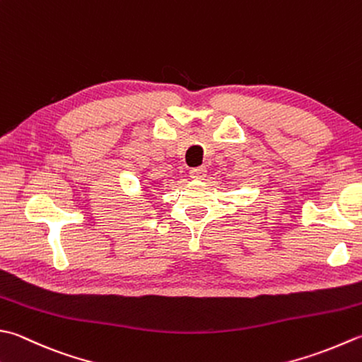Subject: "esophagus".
<instances>
[{
    "label": "esophagus",
    "instance_id": "esophagus-1",
    "mask_svg": "<svg viewBox=\"0 0 362 362\" xmlns=\"http://www.w3.org/2000/svg\"><path fill=\"white\" fill-rule=\"evenodd\" d=\"M207 175V169L205 168H194V169H191L189 171V177L191 179H194V180H202L204 177Z\"/></svg>",
    "mask_w": 362,
    "mask_h": 362
}]
</instances>
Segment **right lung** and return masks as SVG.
<instances>
[{
	"instance_id": "right-lung-1",
	"label": "right lung",
	"mask_w": 362,
	"mask_h": 362,
	"mask_svg": "<svg viewBox=\"0 0 362 362\" xmlns=\"http://www.w3.org/2000/svg\"><path fill=\"white\" fill-rule=\"evenodd\" d=\"M146 191H147V189H146Z\"/></svg>"
}]
</instances>
